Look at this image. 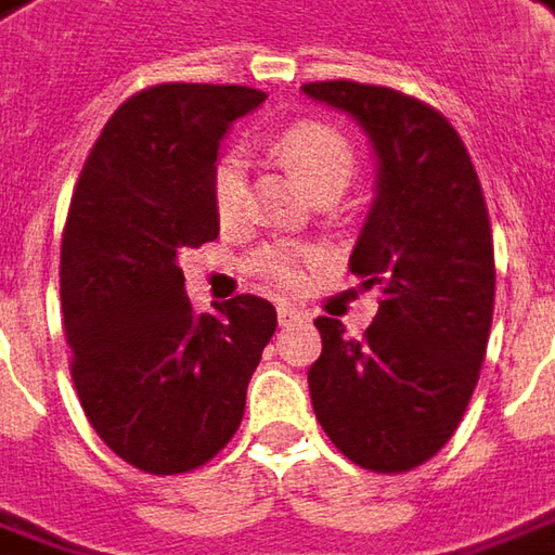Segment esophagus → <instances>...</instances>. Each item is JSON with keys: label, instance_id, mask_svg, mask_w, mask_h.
Returning <instances> with one entry per match:
<instances>
[{"label": "esophagus", "instance_id": "1", "mask_svg": "<svg viewBox=\"0 0 555 555\" xmlns=\"http://www.w3.org/2000/svg\"><path fill=\"white\" fill-rule=\"evenodd\" d=\"M279 325H292V322H300V319H307V313L295 307V304H279Z\"/></svg>", "mask_w": 555, "mask_h": 555}]
</instances>
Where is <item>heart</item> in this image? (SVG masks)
Returning <instances> with one entry per match:
<instances>
[{"label":"heart","instance_id":"heart-1","mask_svg":"<svg viewBox=\"0 0 555 555\" xmlns=\"http://www.w3.org/2000/svg\"><path fill=\"white\" fill-rule=\"evenodd\" d=\"M273 150L279 159L297 171L304 183L313 190V196L322 193H344L356 175V146L353 141L328 122H295L285 131H279ZM208 193L211 208L223 230H240L251 211V186H248V159L240 150L220 153L211 175H208ZM319 255L307 245L295 242H270L260 245L248 260V270L263 282L295 292L304 285L307 270L313 267Z\"/></svg>","mask_w":555,"mask_h":555}]
</instances>
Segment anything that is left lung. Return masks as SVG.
<instances>
[{
  "mask_svg": "<svg viewBox=\"0 0 555 555\" xmlns=\"http://www.w3.org/2000/svg\"><path fill=\"white\" fill-rule=\"evenodd\" d=\"M350 113L377 153V199L350 273L380 288L362 340L319 315L322 356L307 372L315 421L372 473H409L449 442L486 362L494 245L479 175L430 104L362 82H307Z\"/></svg>",
  "mask_w": 555,
  "mask_h": 555,
  "instance_id": "obj_1",
  "label": "left lung"
}]
</instances>
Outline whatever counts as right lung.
<instances>
[{"label": "right lung", "instance_id": "add662e5", "mask_svg": "<svg viewBox=\"0 0 555 555\" xmlns=\"http://www.w3.org/2000/svg\"><path fill=\"white\" fill-rule=\"evenodd\" d=\"M263 98L196 82L131 94L69 199L61 304L73 384L106 449L153 476L202 467L233 439L276 332L273 304L255 295L196 313L178 267L218 240L208 175L230 122Z\"/></svg>", "mask_w": 555, "mask_h": 555}]
</instances>
